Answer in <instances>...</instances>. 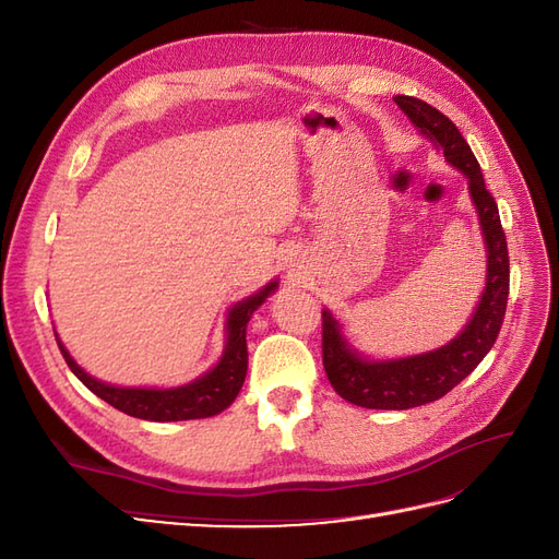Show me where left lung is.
<instances>
[{"label":"left lung","instance_id":"8db88e82","mask_svg":"<svg viewBox=\"0 0 559 559\" xmlns=\"http://www.w3.org/2000/svg\"><path fill=\"white\" fill-rule=\"evenodd\" d=\"M394 103L411 118L415 128L436 144V148L443 151L445 160L466 175L487 251V280L478 308L464 331L448 345L417 354V357L370 361L357 349H352L337 319L329 310L321 312V359H324L331 386L345 401L373 411L417 408V405L445 396L452 386L468 378L473 368L492 349L501 331L511 277L509 247H506L497 202L485 189L480 165L462 132L445 114L417 97L399 95Z\"/></svg>","mask_w":559,"mask_h":559}]
</instances>
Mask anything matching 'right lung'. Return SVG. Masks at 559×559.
Masks as SVG:
<instances>
[{"instance_id":"add662e5","label":"right lung","mask_w":559,"mask_h":559,"mask_svg":"<svg viewBox=\"0 0 559 559\" xmlns=\"http://www.w3.org/2000/svg\"><path fill=\"white\" fill-rule=\"evenodd\" d=\"M277 280L270 282L259 294H253L240 302H235L226 321V349L218 364L207 370L198 380L173 386V389H146V386H114L99 382L64 349L60 337L56 335L58 347L72 373L86 384L95 396L114 405L130 417L151 419V421H181V419H202L226 411L228 405L240 394L245 376H247V324L251 314L263 306V300L275 294Z\"/></svg>"}]
</instances>
